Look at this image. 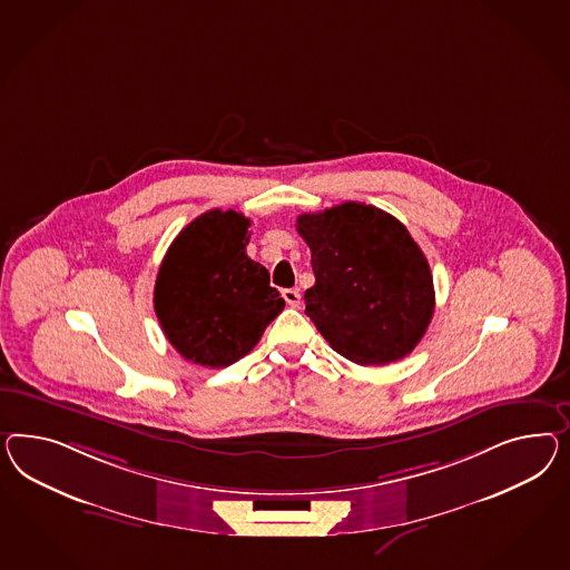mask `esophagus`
Instances as JSON below:
<instances>
[{"label":"esophagus","instance_id":"34e87169","mask_svg":"<svg viewBox=\"0 0 570 570\" xmlns=\"http://www.w3.org/2000/svg\"><path fill=\"white\" fill-rule=\"evenodd\" d=\"M282 296H284V301H286L291 307H298V305H301V293H298L296 288L282 291Z\"/></svg>","mask_w":570,"mask_h":570}]
</instances>
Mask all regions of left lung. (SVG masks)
I'll use <instances>...</instances> for the list:
<instances>
[{
  "label": "left lung",
  "instance_id": "obj_1",
  "mask_svg": "<svg viewBox=\"0 0 570 570\" xmlns=\"http://www.w3.org/2000/svg\"><path fill=\"white\" fill-rule=\"evenodd\" d=\"M315 284L305 313L336 353L387 365L413 353L435 307L430 263L399 219L365 203L303 214Z\"/></svg>",
  "mask_w": 570,
  "mask_h": 570
}]
</instances>
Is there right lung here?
<instances>
[{"label":"right lung","instance_id":"right-lung-1","mask_svg":"<svg viewBox=\"0 0 570 570\" xmlns=\"http://www.w3.org/2000/svg\"><path fill=\"white\" fill-rule=\"evenodd\" d=\"M238 212L212 209L169 245L155 279L154 307L169 344L203 367H228L255 348L284 308L269 272L246 255Z\"/></svg>","mask_w":570,"mask_h":570}]
</instances>
